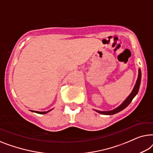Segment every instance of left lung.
Here are the masks:
<instances>
[{
	"mask_svg": "<svg viewBox=\"0 0 153 153\" xmlns=\"http://www.w3.org/2000/svg\"><path fill=\"white\" fill-rule=\"evenodd\" d=\"M138 72H139L138 77H137L136 83H135L134 88H133L132 92H131V93L130 94V95H129L128 97L125 99V100L119 105V106L116 107L115 109H112V110H109V111H99V110H97V109H94V110L96 111L98 113L101 114L113 115V114H117V113L120 112V111H122L123 109H124L126 107H128V105H130V103L132 102V99L137 96V94L139 91V87H140L141 79V71L140 68H139Z\"/></svg>",
	"mask_w": 153,
	"mask_h": 153,
	"instance_id": "8db88e82",
	"label": "left lung"
}]
</instances>
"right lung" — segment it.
<instances>
[{"label":"right lung","instance_id":"add662e5","mask_svg":"<svg viewBox=\"0 0 153 153\" xmlns=\"http://www.w3.org/2000/svg\"><path fill=\"white\" fill-rule=\"evenodd\" d=\"M53 109H50V110L48 111H33V110H30L31 111H33V112H35V113H37V114H47L48 112H49V111L52 110Z\"/></svg>","mask_w":153,"mask_h":153}]
</instances>
